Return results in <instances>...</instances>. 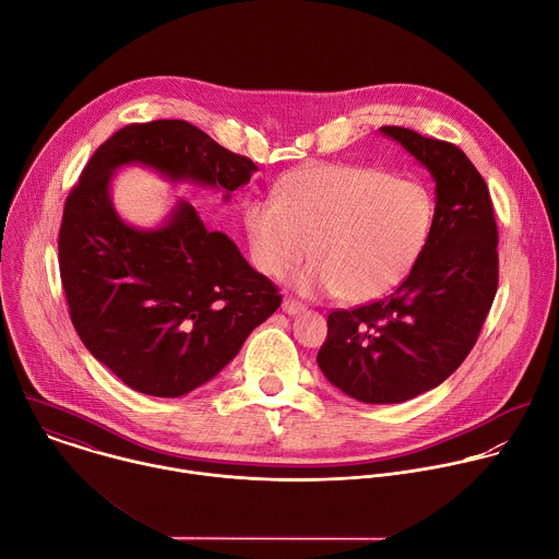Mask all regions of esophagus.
I'll return each instance as SVG.
<instances>
[{
	"instance_id": "esophagus-1",
	"label": "esophagus",
	"mask_w": 559,
	"mask_h": 559,
	"mask_svg": "<svg viewBox=\"0 0 559 559\" xmlns=\"http://www.w3.org/2000/svg\"><path fill=\"white\" fill-rule=\"evenodd\" d=\"M283 311L289 313V316H298V313L305 311V305L298 302V300H294V298H285V300H283Z\"/></svg>"
}]
</instances>
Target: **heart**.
I'll use <instances>...</instances> for the list:
<instances>
[{
  "instance_id": "heart-1",
  "label": "heart",
  "mask_w": 559,
  "mask_h": 559,
  "mask_svg": "<svg viewBox=\"0 0 559 559\" xmlns=\"http://www.w3.org/2000/svg\"><path fill=\"white\" fill-rule=\"evenodd\" d=\"M433 226V202L414 180L364 165H307L287 174L276 195L246 209L250 257L281 276L311 248L316 261L294 276L300 292L370 302L392 292L418 263Z\"/></svg>"
}]
</instances>
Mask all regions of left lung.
I'll use <instances>...</instances> for the list:
<instances>
[{
    "label": "left lung",
    "mask_w": 559,
    "mask_h": 559,
    "mask_svg": "<svg viewBox=\"0 0 559 559\" xmlns=\"http://www.w3.org/2000/svg\"><path fill=\"white\" fill-rule=\"evenodd\" d=\"M381 132L436 180L431 235L390 296L329 313L318 366L350 399L392 405L438 388L477 344L499 287V230L488 185L457 145L401 126Z\"/></svg>",
    "instance_id": "left-lung-1"
}]
</instances>
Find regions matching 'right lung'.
Wrapping results in <instances>:
<instances>
[{"label": "right lung", "mask_w": 559, "mask_h": 559, "mask_svg": "<svg viewBox=\"0 0 559 559\" xmlns=\"http://www.w3.org/2000/svg\"><path fill=\"white\" fill-rule=\"evenodd\" d=\"M132 163L174 182L224 189V200L248 185L257 165L189 121L156 119L108 136L67 195L58 263L75 333L128 388L176 399L233 361L283 298L185 200L160 228L128 226L112 209L108 182Z\"/></svg>", "instance_id": "obj_1"}]
</instances>
